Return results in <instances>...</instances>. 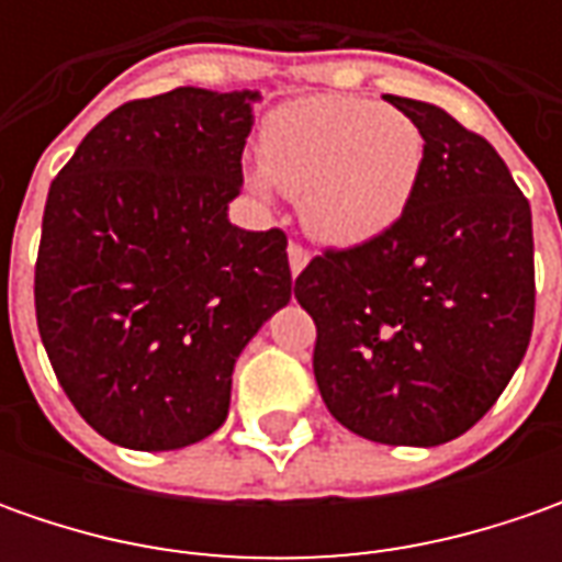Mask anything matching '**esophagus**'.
<instances>
[{"instance_id":"1","label":"esophagus","mask_w":562,"mask_h":562,"mask_svg":"<svg viewBox=\"0 0 562 562\" xmlns=\"http://www.w3.org/2000/svg\"><path fill=\"white\" fill-rule=\"evenodd\" d=\"M288 262H291V274L296 278L300 271L306 269V262H310V252L300 247V244H291V247H288Z\"/></svg>"}]
</instances>
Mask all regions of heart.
Returning a JSON list of instances; mask_svg holds the SVG:
<instances>
[{"label":"heart","mask_w":562,"mask_h":562,"mask_svg":"<svg viewBox=\"0 0 562 562\" xmlns=\"http://www.w3.org/2000/svg\"><path fill=\"white\" fill-rule=\"evenodd\" d=\"M425 162V134L400 109L362 97H306L274 109L249 184L300 196V218L328 247H359L397 225Z\"/></svg>","instance_id":"1"}]
</instances>
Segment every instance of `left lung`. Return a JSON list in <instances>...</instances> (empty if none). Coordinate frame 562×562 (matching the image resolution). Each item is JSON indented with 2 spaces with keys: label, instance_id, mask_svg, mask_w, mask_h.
I'll return each mask as SVG.
<instances>
[{
  "label": "left lung",
  "instance_id": "left-lung-1",
  "mask_svg": "<svg viewBox=\"0 0 562 562\" xmlns=\"http://www.w3.org/2000/svg\"><path fill=\"white\" fill-rule=\"evenodd\" d=\"M425 134L397 225L315 256L296 300L315 322V384L359 438L438 447L497 403L535 322L531 209L497 149L431 102L384 97Z\"/></svg>",
  "mask_w": 562,
  "mask_h": 562
}]
</instances>
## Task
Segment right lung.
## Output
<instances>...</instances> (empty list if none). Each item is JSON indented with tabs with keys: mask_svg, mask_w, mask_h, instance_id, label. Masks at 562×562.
Listing matches in <instances>:
<instances>
[{
	"mask_svg": "<svg viewBox=\"0 0 562 562\" xmlns=\"http://www.w3.org/2000/svg\"><path fill=\"white\" fill-rule=\"evenodd\" d=\"M256 90L134 99L80 140L43 212L33 300L75 409L127 450L222 428L234 362L291 303L284 231L231 225Z\"/></svg>",
	"mask_w": 562,
	"mask_h": 562,
	"instance_id": "1",
	"label": "right lung"
}]
</instances>
